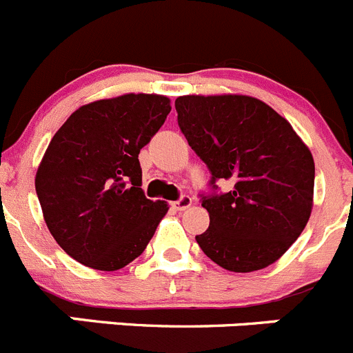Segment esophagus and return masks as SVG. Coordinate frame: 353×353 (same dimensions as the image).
I'll return each instance as SVG.
<instances>
[{
  "mask_svg": "<svg viewBox=\"0 0 353 353\" xmlns=\"http://www.w3.org/2000/svg\"><path fill=\"white\" fill-rule=\"evenodd\" d=\"M192 203H193L192 196L184 195V196H181L177 202H172V207L176 210H186V209H190V207H192Z\"/></svg>",
  "mask_w": 353,
  "mask_h": 353,
  "instance_id": "obj_1",
  "label": "esophagus"
}]
</instances>
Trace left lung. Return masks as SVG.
Segmentation results:
<instances>
[{"mask_svg":"<svg viewBox=\"0 0 353 353\" xmlns=\"http://www.w3.org/2000/svg\"><path fill=\"white\" fill-rule=\"evenodd\" d=\"M177 121L225 195L203 196L210 225L200 249L221 268L263 270L301 235L314 207L315 163L292 125L259 99L240 94L181 95Z\"/></svg>","mask_w":353,"mask_h":353,"instance_id":"obj_1","label":"left lung"}]
</instances>
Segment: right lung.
<instances>
[{"instance_id":"add662e5","label":"right lung","mask_w":353,"mask_h":353,"mask_svg":"<svg viewBox=\"0 0 353 353\" xmlns=\"http://www.w3.org/2000/svg\"><path fill=\"white\" fill-rule=\"evenodd\" d=\"M169 113L165 95L123 94L78 108L55 132L34 186L72 259L114 272L143 254L169 205L144 196L139 153Z\"/></svg>"}]
</instances>
